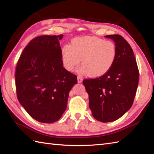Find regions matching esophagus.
<instances>
[{
	"label": "esophagus",
	"instance_id": "1",
	"mask_svg": "<svg viewBox=\"0 0 154 154\" xmlns=\"http://www.w3.org/2000/svg\"><path fill=\"white\" fill-rule=\"evenodd\" d=\"M83 81V79L80 76H78V83H82Z\"/></svg>",
	"mask_w": 154,
	"mask_h": 154
}]
</instances>
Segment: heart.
<instances>
[{
    "instance_id": "1",
    "label": "heart",
    "mask_w": 154,
    "mask_h": 154,
    "mask_svg": "<svg viewBox=\"0 0 154 154\" xmlns=\"http://www.w3.org/2000/svg\"><path fill=\"white\" fill-rule=\"evenodd\" d=\"M63 67L72 71L80 64V72L91 77H100L108 72L117 57L116 46L111 41L96 36H79L61 50Z\"/></svg>"
}]
</instances>
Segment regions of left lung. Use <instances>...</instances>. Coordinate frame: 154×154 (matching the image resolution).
Returning <instances> with one entry per match:
<instances>
[{
	"label": "left lung",
	"mask_w": 154,
	"mask_h": 154,
	"mask_svg": "<svg viewBox=\"0 0 154 154\" xmlns=\"http://www.w3.org/2000/svg\"><path fill=\"white\" fill-rule=\"evenodd\" d=\"M113 40L117 57L110 69L102 76L83 81L88 94L89 108L96 120L112 122L131 108L137 91L139 71L133 50L123 37L106 35Z\"/></svg>",
	"instance_id": "8db88e82"
}]
</instances>
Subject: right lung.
<instances>
[{
  "mask_svg": "<svg viewBox=\"0 0 154 154\" xmlns=\"http://www.w3.org/2000/svg\"><path fill=\"white\" fill-rule=\"evenodd\" d=\"M63 35H44L31 40L15 72L18 101L31 117L52 123L62 117L77 76L63 67L60 40Z\"/></svg>",
  "mask_w": 154,
  "mask_h": 154,
  "instance_id": "right-lung-1",
  "label": "right lung"
}]
</instances>
